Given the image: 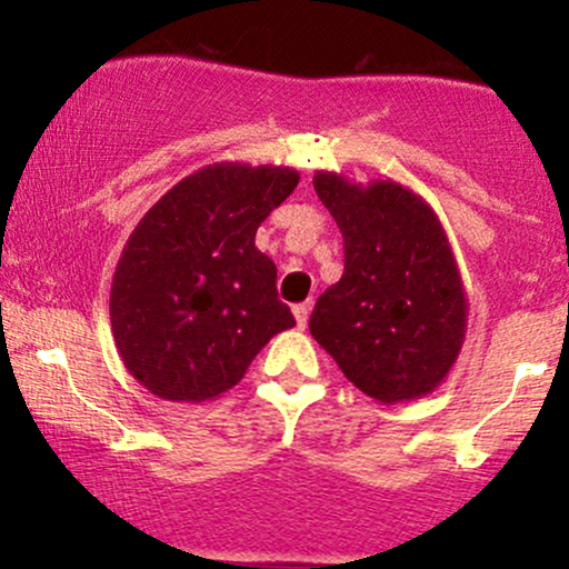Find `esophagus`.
<instances>
[{
	"mask_svg": "<svg viewBox=\"0 0 569 569\" xmlns=\"http://www.w3.org/2000/svg\"><path fill=\"white\" fill-rule=\"evenodd\" d=\"M310 310H312V305H310V302L293 305V318H297V326H299V329H305V326H307V318H310Z\"/></svg>",
	"mask_w": 569,
	"mask_h": 569,
	"instance_id": "obj_1",
	"label": "esophagus"
}]
</instances>
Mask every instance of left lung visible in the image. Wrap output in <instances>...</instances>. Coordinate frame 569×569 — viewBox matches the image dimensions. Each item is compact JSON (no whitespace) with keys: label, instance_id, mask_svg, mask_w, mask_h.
<instances>
[{"label":"left lung","instance_id":"8db88e82","mask_svg":"<svg viewBox=\"0 0 569 569\" xmlns=\"http://www.w3.org/2000/svg\"><path fill=\"white\" fill-rule=\"evenodd\" d=\"M318 198L345 240V272L318 297L310 335L380 403L433 393L455 367L468 299L452 246L420 194L318 171Z\"/></svg>","mask_w":569,"mask_h":569}]
</instances>
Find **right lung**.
Returning a JSON list of instances; mask_svg holds the SVG:
<instances>
[{
    "mask_svg": "<svg viewBox=\"0 0 569 569\" xmlns=\"http://www.w3.org/2000/svg\"><path fill=\"white\" fill-rule=\"evenodd\" d=\"M297 184L293 168L213 162L143 213L117 262L109 316L122 363L149 393L213 401L297 323L276 264L253 246Z\"/></svg>",
    "mask_w": 569,
    "mask_h": 569,
    "instance_id": "add662e5",
    "label": "right lung"
}]
</instances>
